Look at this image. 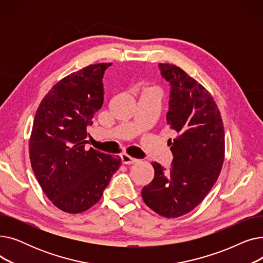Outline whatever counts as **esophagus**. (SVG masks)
Wrapping results in <instances>:
<instances>
[{
    "label": "esophagus",
    "mask_w": 263,
    "mask_h": 263,
    "mask_svg": "<svg viewBox=\"0 0 263 263\" xmlns=\"http://www.w3.org/2000/svg\"><path fill=\"white\" fill-rule=\"evenodd\" d=\"M120 159H121L122 164H129V165H130V164H134V163L137 162L136 159L131 158L130 156H128V155H126V154L121 155V156H120Z\"/></svg>",
    "instance_id": "obj_1"
}]
</instances>
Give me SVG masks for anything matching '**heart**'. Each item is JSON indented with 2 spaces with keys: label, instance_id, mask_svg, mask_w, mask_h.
Listing matches in <instances>:
<instances>
[{
  "label": "heart",
  "instance_id": "1",
  "mask_svg": "<svg viewBox=\"0 0 263 263\" xmlns=\"http://www.w3.org/2000/svg\"><path fill=\"white\" fill-rule=\"evenodd\" d=\"M146 90H154V89H146ZM146 90H145V91H146Z\"/></svg>",
  "mask_w": 263,
  "mask_h": 263
}]
</instances>
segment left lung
<instances>
[{
  "label": "left lung",
  "instance_id": "left-lung-1",
  "mask_svg": "<svg viewBox=\"0 0 263 263\" xmlns=\"http://www.w3.org/2000/svg\"><path fill=\"white\" fill-rule=\"evenodd\" d=\"M171 85L167 124L177 133L170 144L172 167L153 162L155 177L142 190L144 202L164 217H179L197 206L216 182L225 156V132L211 93L181 68L159 64Z\"/></svg>",
  "mask_w": 263,
  "mask_h": 263
}]
</instances>
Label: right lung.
I'll return each mask as SVG.
<instances>
[{"label":"right lung","mask_w":263,"mask_h":263,"mask_svg":"<svg viewBox=\"0 0 263 263\" xmlns=\"http://www.w3.org/2000/svg\"><path fill=\"white\" fill-rule=\"evenodd\" d=\"M110 64L89 65L65 77L35 114L32 168L47 197L67 213L84 212L98 202L120 166V158L85 148L87 127L103 104L102 79Z\"/></svg>","instance_id":"add662e5"}]
</instances>
